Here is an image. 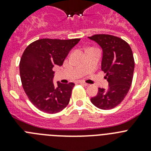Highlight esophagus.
I'll use <instances>...</instances> for the list:
<instances>
[{"label": "esophagus", "instance_id": "34e87169", "mask_svg": "<svg viewBox=\"0 0 151 151\" xmlns=\"http://www.w3.org/2000/svg\"><path fill=\"white\" fill-rule=\"evenodd\" d=\"M78 83L79 84H81V85H85V86H88V84L87 83H85V82H82V81H79V82H78Z\"/></svg>", "mask_w": 151, "mask_h": 151}]
</instances>
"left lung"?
<instances>
[{
  "instance_id": "obj_1",
  "label": "left lung",
  "mask_w": 151,
  "mask_h": 151,
  "mask_svg": "<svg viewBox=\"0 0 151 151\" xmlns=\"http://www.w3.org/2000/svg\"><path fill=\"white\" fill-rule=\"evenodd\" d=\"M88 38L102 48L101 69L109 83L106 90L99 88L91 101L99 109L110 110L123 101L132 85L134 69L132 50L126 41L116 36L101 34Z\"/></svg>"
}]
</instances>
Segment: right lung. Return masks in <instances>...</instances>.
<instances>
[{"label":"right lung","mask_w":151,"mask_h":151,"mask_svg":"<svg viewBox=\"0 0 151 151\" xmlns=\"http://www.w3.org/2000/svg\"><path fill=\"white\" fill-rule=\"evenodd\" d=\"M80 38L69 40L43 38L31 43L19 63L22 88L35 107L47 113H57L69 102L75 84L53 82V68L61 66L69 52Z\"/></svg>","instance_id":"add662e5"}]
</instances>
